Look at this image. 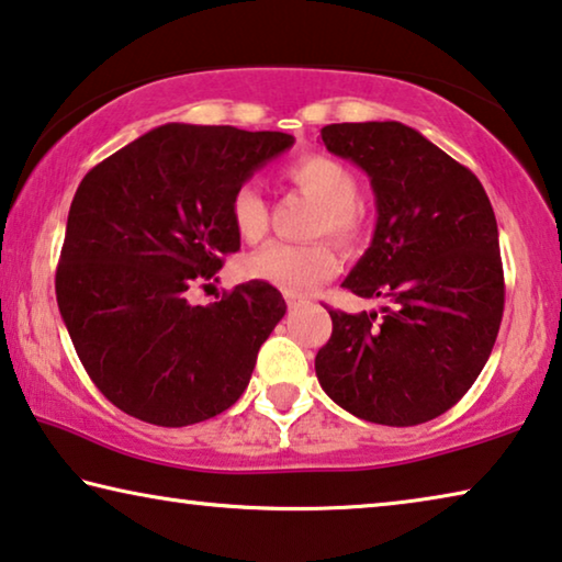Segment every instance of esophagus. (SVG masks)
Returning a JSON list of instances; mask_svg holds the SVG:
<instances>
[{"mask_svg":"<svg viewBox=\"0 0 562 562\" xmlns=\"http://www.w3.org/2000/svg\"><path fill=\"white\" fill-rule=\"evenodd\" d=\"M307 300L305 297H295V295H288V307L290 310H297V307H305Z\"/></svg>","mask_w":562,"mask_h":562,"instance_id":"obj_1","label":"esophagus"}]
</instances>
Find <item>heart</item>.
<instances>
[{
    "instance_id": "obj_1",
    "label": "heart",
    "mask_w": 562,
    "mask_h": 562,
    "mask_svg": "<svg viewBox=\"0 0 562 562\" xmlns=\"http://www.w3.org/2000/svg\"><path fill=\"white\" fill-rule=\"evenodd\" d=\"M284 179L321 206L315 220V234L330 237L346 249H353L366 237V212L358 204L356 173L338 158L325 154H307L284 166ZM229 214L239 237L257 245L267 234V201L255 183L234 191ZM338 252L328 241L313 245H278L265 247L247 262L249 278L262 280L284 295H307L338 272Z\"/></svg>"
}]
</instances>
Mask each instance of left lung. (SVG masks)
<instances>
[{
	"label": "left lung",
	"mask_w": 562,
	"mask_h": 562,
	"mask_svg": "<svg viewBox=\"0 0 562 562\" xmlns=\"http://www.w3.org/2000/svg\"><path fill=\"white\" fill-rule=\"evenodd\" d=\"M321 136L368 173L379 212L342 288L389 305L328 310L317 381L366 422H431L472 389L495 348L505 310L495 212L472 171L404 123H333Z\"/></svg>",
	"instance_id": "1"
}]
</instances>
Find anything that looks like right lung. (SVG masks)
I'll use <instances>...</instances> for the list:
<instances>
[{
    "mask_svg": "<svg viewBox=\"0 0 562 562\" xmlns=\"http://www.w3.org/2000/svg\"><path fill=\"white\" fill-rule=\"evenodd\" d=\"M295 138L166 123L80 181L55 274L57 307L100 393L156 426L206 422L245 393L284 300L262 280L191 305L239 249L229 204Z\"/></svg>",
    "mask_w": 562,
    "mask_h": 562,
    "instance_id": "obj_1",
    "label": "right lung"
}]
</instances>
